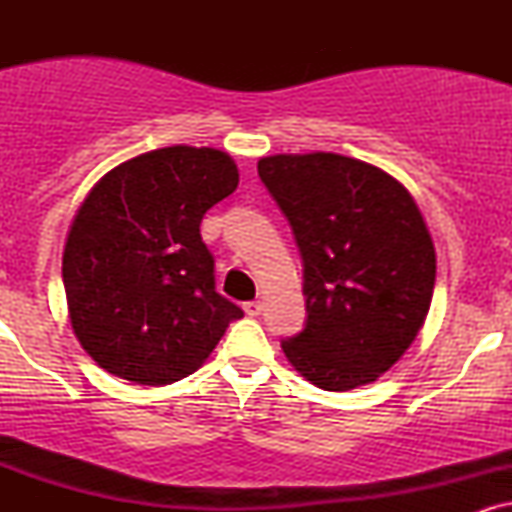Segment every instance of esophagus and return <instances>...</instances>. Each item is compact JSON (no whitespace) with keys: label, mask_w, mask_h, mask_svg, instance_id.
Here are the masks:
<instances>
[{"label":"esophagus","mask_w":512,"mask_h":512,"mask_svg":"<svg viewBox=\"0 0 512 512\" xmlns=\"http://www.w3.org/2000/svg\"><path fill=\"white\" fill-rule=\"evenodd\" d=\"M243 308H245V313H248L250 317H257V315L262 313V303L260 301H248V303L243 305Z\"/></svg>","instance_id":"1"}]
</instances>
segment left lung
<instances>
[{
  "instance_id": "obj_1",
  "label": "left lung",
  "mask_w": 512,
  "mask_h": 512,
  "mask_svg": "<svg viewBox=\"0 0 512 512\" xmlns=\"http://www.w3.org/2000/svg\"><path fill=\"white\" fill-rule=\"evenodd\" d=\"M257 173L303 257L305 330L281 344L330 392L375 383L424 327L436 284L431 233L402 182L330 151L276 154Z\"/></svg>"
}]
</instances>
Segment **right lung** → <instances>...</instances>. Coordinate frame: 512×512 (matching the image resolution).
Wrapping results in <instances>:
<instances>
[{
  "label": "right lung",
  "mask_w": 512,
  "mask_h": 512,
  "mask_svg": "<svg viewBox=\"0 0 512 512\" xmlns=\"http://www.w3.org/2000/svg\"><path fill=\"white\" fill-rule=\"evenodd\" d=\"M211 146H163L120 163L76 209L62 252L72 330L110 375L170 385L207 361L243 310L214 289L199 223L238 187Z\"/></svg>",
  "instance_id": "1"
}]
</instances>
